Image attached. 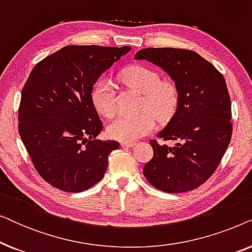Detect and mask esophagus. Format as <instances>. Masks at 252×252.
I'll return each instance as SVG.
<instances>
[{"instance_id": "34e87169", "label": "esophagus", "mask_w": 252, "mask_h": 252, "mask_svg": "<svg viewBox=\"0 0 252 252\" xmlns=\"http://www.w3.org/2000/svg\"><path fill=\"white\" fill-rule=\"evenodd\" d=\"M122 147H125V148H132L135 146V142H132V141H122Z\"/></svg>"}]
</instances>
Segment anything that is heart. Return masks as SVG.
<instances>
[{
	"label": "heart",
	"instance_id": "b5f03b06",
	"mask_svg": "<svg viewBox=\"0 0 252 252\" xmlns=\"http://www.w3.org/2000/svg\"><path fill=\"white\" fill-rule=\"evenodd\" d=\"M123 80L143 93L140 103L142 111L136 115H120L108 126L113 139L134 141L154 129L155 117L159 122L171 119L180 102V92L175 82L160 80L156 71L142 65H133L122 73ZM92 101L99 115L111 118L117 111L116 92L109 79H99L93 87Z\"/></svg>",
	"mask_w": 252,
	"mask_h": 252
}]
</instances>
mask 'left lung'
I'll use <instances>...</instances> for the list:
<instances>
[{
	"instance_id": "left-lung-1",
	"label": "left lung",
	"mask_w": 252,
	"mask_h": 252,
	"mask_svg": "<svg viewBox=\"0 0 252 252\" xmlns=\"http://www.w3.org/2000/svg\"><path fill=\"white\" fill-rule=\"evenodd\" d=\"M135 60L163 68L178 86L180 102L157 134L168 147L150 140L154 156L143 168L155 188L186 192L204 184L218 167L232 139V105L222 74L197 53L177 48H146Z\"/></svg>"
}]
</instances>
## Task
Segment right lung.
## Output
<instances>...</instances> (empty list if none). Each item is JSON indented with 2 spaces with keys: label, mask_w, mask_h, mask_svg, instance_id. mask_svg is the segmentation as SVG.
<instances>
[{
  "label": "right lung",
  "mask_w": 252,
  "mask_h": 252,
  "mask_svg": "<svg viewBox=\"0 0 252 252\" xmlns=\"http://www.w3.org/2000/svg\"><path fill=\"white\" fill-rule=\"evenodd\" d=\"M130 47L67 46L40 61L22 92L18 132L40 177L67 192L87 190L104 177L117 141L103 129L93 86Z\"/></svg>",
  "instance_id": "right-lung-1"
}]
</instances>
